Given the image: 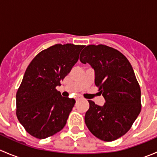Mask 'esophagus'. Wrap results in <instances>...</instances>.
<instances>
[{
    "label": "esophagus",
    "instance_id": "esophagus-1",
    "mask_svg": "<svg viewBox=\"0 0 157 157\" xmlns=\"http://www.w3.org/2000/svg\"><path fill=\"white\" fill-rule=\"evenodd\" d=\"M82 99H83V98H82V97H80V96H78V97H77V98H76V101H77V102H78V101H80V100H82Z\"/></svg>",
    "mask_w": 157,
    "mask_h": 157
}]
</instances>
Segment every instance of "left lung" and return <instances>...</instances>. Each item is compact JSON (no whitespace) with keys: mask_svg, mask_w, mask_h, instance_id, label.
<instances>
[{"mask_svg":"<svg viewBox=\"0 0 157 157\" xmlns=\"http://www.w3.org/2000/svg\"><path fill=\"white\" fill-rule=\"evenodd\" d=\"M95 71V84L103 96L102 106L88 100L85 123L90 132L104 141L125 134L141 110L140 88L129 61L119 51L104 45H87L80 56Z\"/></svg>","mask_w":157,"mask_h":157,"instance_id":"8db88e82","label":"left lung"}]
</instances>
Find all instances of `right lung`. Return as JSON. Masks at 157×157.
<instances>
[{
  "mask_svg": "<svg viewBox=\"0 0 157 157\" xmlns=\"http://www.w3.org/2000/svg\"><path fill=\"white\" fill-rule=\"evenodd\" d=\"M83 47L56 44L30 62L16 96L17 118L30 135L45 139L65 126L76 102L63 97L56 86L77 62Z\"/></svg>",
  "mask_w": 157,
  "mask_h": 157,
  "instance_id": "obj_1",
  "label": "right lung"
}]
</instances>
